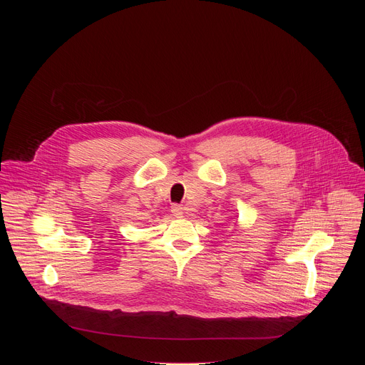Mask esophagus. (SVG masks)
<instances>
[{
  "instance_id": "esophagus-1",
  "label": "esophagus",
  "mask_w": 365,
  "mask_h": 365,
  "mask_svg": "<svg viewBox=\"0 0 365 365\" xmlns=\"http://www.w3.org/2000/svg\"><path fill=\"white\" fill-rule=\"evenodd\" d=\"M171 213L175 215L176 217H183V215H185V208L182 207V205H179V204H175L171 207Z\"/></svg>"
}]
</instances>
